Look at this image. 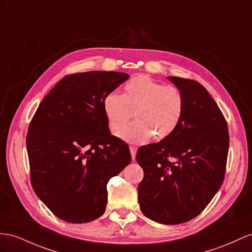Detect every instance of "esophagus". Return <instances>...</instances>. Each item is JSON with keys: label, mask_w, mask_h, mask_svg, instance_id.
Returning a JSON list of instances; mask_svg holds the SVG:
<instances>
[{"label": "esophagus", "mask_w": 252, "mask_h": 252, "mask_svg": "<svg viewBox=\"0 0 252 252\" xmlns=\"http://www.w3.org/2000/svg\"><path fill=\"white\" fill-rule=\"evenodd\" d=\"M130 151H131V156H132V159H135V156H136V151L137 148L135 146H130Z\"/></svg>", "instance_id": "34e87169"}]
</instances>
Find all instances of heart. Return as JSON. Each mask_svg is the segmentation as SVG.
Segmentation results:
<instances>
[{
	"mask_svg": "<svg viewBox=\"0 0 252 252\" xmlns=\"http://www.w3.org/2000/svg\"><path fill=\"white\" fill-rule=\"evenodd\" d=\"M109 127L117 134L134 112L137 121L123 129L119 136L128 143L144 144L169 137L185 114L184 94L177 86L164 85L149 76L132 77L124 94L109 93L103 101Z\"/></svg>",
	"mask_w": 252,
	"mask_h": 252,
	"instance_id": "heart-1",
	"label": "heart"
}]
</instances>
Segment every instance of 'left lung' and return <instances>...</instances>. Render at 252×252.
I'll return each instance as SVG.
<instances>
[{
  "label": "left lung",
  "instance_id": "1",
  "mask_svg": "<svg viewBox=\"0 0 252 252\" xmlns=\"http://www.w3.org/2000/svg\"><path fill=\"white\" fill-rule=\"evenodd\" d=\"M168 79L184 94L185 114L169 137L138 149L136 160L144 170L138 201L148 218L178 224L198 216L220 189L229 132L221 111L201 84Z\"/></svg>",
  "mask_w": 252,
  "mask_h": 252
}]
</instances>
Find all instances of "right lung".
I'll use <instances>...</instances> for the list:
<instances>
[{"label": "right lung", "instance_id": "obj_1", "mask_svg": "<svg viewBox=\"0 0 252 252\" xmlns=\"http://www.w3.org/2000/svg\"><path fill=\"white\" fill-rule=\"evenodd\" d=\"M130 75L68 74L44 96L27 135L31 183L55 216L83 223L106 208L109 179L131 163L124 140L109 132L103 101Z\"/></svg>", "mask_w": 252, "mask_h": 252}]
</instances>
